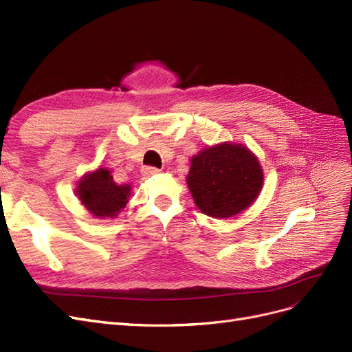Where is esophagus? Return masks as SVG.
<instances>
[{"mask_svg":"<svg viewBox=\"0 0 352 352\" xmlns=\"http://www.w3.org/2000/svg\"><path fill=\"white\" fill-rule=\"evenodd\" d=\"M160 173H161V169L153 168V166H143L142 168V174L144 177H152V175H156V174H160Z\"/></svg>","mask_w":352,"mask_h":352,"instance_id":"34e87169","label":"esophagus"}]
</instances>
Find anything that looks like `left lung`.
<instances>
[{"instance_id": "left-lung-1", "label": "left lung", "mask_w": 352, "mask_h": 352, "mask_svg": "<svg viewBox=\"0 0 352 352\" xmlns=\"http://www.w3.org/2000/svg\"><path fill=\"white\" fill-rule=\"evenodd\" d=\"M263 169L243 143L222 142L201 149L190 160L187 186L196 206L212 218L240 214L258 197Z\"/></svg>"}]
</instances>
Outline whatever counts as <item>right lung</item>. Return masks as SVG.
Masks as SVG:
<instances>
[{
	"label": "right lung",
	"mask_w": 352,
	"mask_h": 352,
	"mask_svg": "<svg viewBox=\"0 0 352 352\" xmlns=\"http://www.w3.org/2000/svg\"><path fill=\"white\" fill-rule=\"evenodd\" d=\"M76 196L94 217L116 218L127 206L131 184H117L107 168L99 166L86 173L76 187Z\"/></svg>",
	"instance_id": "1"
}]
</instances>
